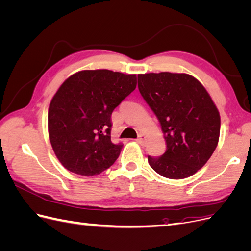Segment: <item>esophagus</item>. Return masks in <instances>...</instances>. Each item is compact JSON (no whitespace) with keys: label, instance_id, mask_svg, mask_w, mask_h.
<instances>
[{"label":"esophagus","instance_id":"34e87169","mask_svg":"<svg viewBox=\"0 0 251 251\" xmlns=\"http://www.w3.org/2000/svg\"><path fill=\"white\" fill-rule=\"evenodd\" d=\"M144 139H146V136H144L143 134H140V135L138 136V138L136 139V141H137V142H138V143H140V144H143Z\"/></svg>","mask_w":251,"mask_h":251}]
</instances>
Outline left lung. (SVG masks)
I'll return each mask as SVG.
<instances>
[{"instance_id": "obj_1", "label": "left lung", "mask_w": 251, "mask_h": 251, "mask_svg": "<svg viewBox=\"0 0 251 251\" xmlns=\"http://www.w3.org/2000/svg\"><path fill=\"white\" fill-rule=\"evenodd\" d=\"M138 89L155 113L166 141L165 153L148 156L156 173L169 179H184L198 172L216 150L220 115L209 94L185 73L138 75Z\"/></svg>"}]
</instances>
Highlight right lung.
<instances>
[{
    "mask_svg": "<svg viewBox=\"0 0 251 251\" xmlns=\"http://www.w3.org/2000/svg\"><path fill=\"white\" fill-rule=\"evenodd\" d=\"M135 74L85 70L53 96L49 138L59 162L72 173L94 176L116 161L124 144L111 140L112 113L136 88Z\"/></svg>",
    "mask_w": 251,
    "mask_h": 251,
    "instance_id": "right-lung-1",
    "label": "right lung"
}]
</instances>
